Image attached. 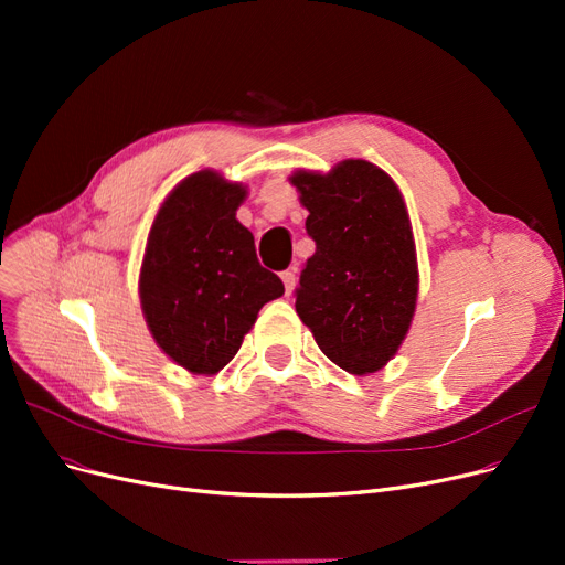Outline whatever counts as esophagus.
Here are the masks:
<instances>
[{
    "label": "esophagus",
    "instance_id": "obj_1",
    "mask_svg": "<svg viewBox=\"0 0 565 565\" xmlns=\"http://www.w3.org/2000/svg\"><path fill=\"white\" fill-rule=\"evenodd\" d=\"M280 278H282V282H285V292H287V295H292L295 280H297V273H295V268H287V270H282V273H280Z\"/></svg>",
    "mask_w": 565,
    "mask_h": 565
}]
</instances>
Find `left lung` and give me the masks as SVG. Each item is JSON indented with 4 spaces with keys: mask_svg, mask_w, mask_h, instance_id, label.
Returning <instances> with one entry per match:
<instances>
[{
    "mask_svg": "<svg viewBox=\"0 0 565 565\" xmlns=\"http://www.w3.org/2000/svg\"><path fill=\"white\" fill-rule=\"evenodd\" d=\"M316 254L297 287V313L320 351L351 374L382 370L409 330L419 273L413 226L393 179L365 160L292 174Z\"/></svg>",
    "mask_w": 565,
    "mask_h": 565,
    "instance_id": "1",
    "label": "left lung"
}]
</instances>
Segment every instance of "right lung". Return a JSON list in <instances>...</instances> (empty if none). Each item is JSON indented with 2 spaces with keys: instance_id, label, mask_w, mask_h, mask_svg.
Masks as SVG:
<instances>
[{
  "instance_id": "right-lung-1",
  "label": "right lung",
  "mask_w": 565,
  "mask_h": 565,
  "mask_svg": "<svg viewBox=\"0 0 565 565\" xmlns=\"http://www.w3.org/2000/svg\"><path fill=\"white\" fill-rule=\"evenodd\" d=\"M245 195L243 183L202 169L167 195L148 233L139 276L148 330L193 374L224 370L262 306L285 292L235 218Z\"/></svg>"
}]
</instances>
